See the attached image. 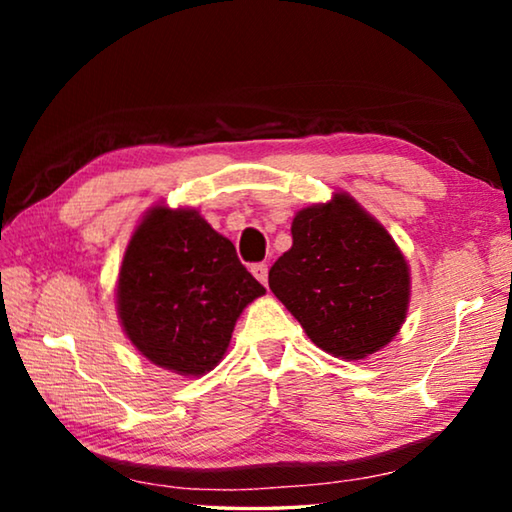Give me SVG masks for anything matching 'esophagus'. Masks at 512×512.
Listing matches in <instances>:
<instances>
[{"label":"esophagus","mask_w":512,"mask_h":512,"mask_svg":"<svg viewBox=\"0 0 512 512\" xmlns=\"http://www.w3.org/2000/svg\"><path fill=\"white\" fill-rule=\"evenodd\" d=\"M250 273H253L259 282L264 284L266 287V282H268V266L266 264H255V266H250Z\"/></svg>","instance_id":"34e87169"}]
</instances>
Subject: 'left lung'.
Listing matches in <instances>:
<instances>
[{
  "instance_id": "8db88e82",
  "label": "left lung",
  "mask_w": 512,
  "mask_h": 512,
  "mask_svg": "<svg viewBox=\"0 0 512 512\" xmlns=\"http://www.w3.org/2000/svg\"><path fill=\"white\" fill-rule=\"evenodd\" d=\"M293 244L268 271V287L320 350L357 361L400 332L411 271L400 246L348 192L293 216Z\"/></svg>"
}]
</instances>
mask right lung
<instances>
[{"instance_id": "add662e5", "label": "right lung", "mask_w": 512, "mask_h": 512, "mask_svg": "<svg viewBox=\"0 0 512 512\" xmlns=\"http://www.w3.org/2000/svg\"><path fill=\"white\" fill-rule=\"evenodd\" d=\"M266 289L196 207L146 210L117 277V316L135 350L183 377L214 370L232 329Z\"/></svg>"}]
</instances>
